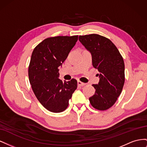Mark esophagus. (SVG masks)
<instances>
[{
  "label": "esophagus",
  "instance_id": "obj_1",
  "mask_svg": "<svg viewBox=\"0 0 147 147\" xmlns=\"http://www.w3.org/2000/svg\"><path fill=\"white\" fill-rule=\"evenodd\" d=\"M77 83H78V85L82 86H84V85H85V84H86V83H83V82H80V81H78V82H77Z\"/></svg>",
  "mask_w": 147,
  "mask_h": 147
}]
</instances>
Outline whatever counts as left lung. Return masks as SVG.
<instances>
[{"label": "left lung", "mask_w": 147, "mask_h": 147, "mask_svg": "<svg viewBox=\"0 0 147 147\" xmlns=\"http://www.w3.org/2000/svg\"><path fill=\"white\" fill-rule=\"evenodd\" d=\"M79 40L91 53L92 65L99 72V82L92 85L96 91L89 100L94 109L107 110L116 102L124 86L123 57L110 40L100 35H80Z\"/></svg>", "instance_id": "left-lung-1"}]
</instances>
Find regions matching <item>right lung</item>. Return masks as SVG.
<instances>
[{"mask_svg": "<svg viewBox=\"0 0 147 147\" xmlns=\"http://www.w3.org/2000/svg\"><path fill=\"white\" fill-rule=\"evenodd\" d=\"M77 40L78 35L47 38L32 53L28 71L29 82L38 101L50 112L64 111L77 88L75 79L63 82L59 78V67Z\"/></svg>", "mask_w": 147, "mask_h": 147, "instance_id": "obj_1", "label": "right lung"}]
</instances>
